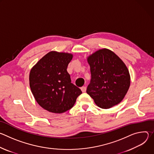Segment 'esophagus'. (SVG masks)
Instances as JSON below:
<instances>
[{"label": "esophagus", "mask_w": 154, "mask_h": 154, "mask_svg": "<svg viewBox=\"0 0 154 154\" xmlns=\"http://www.w3.org/2000/svg\"><path fill=\"white\" fill-rule=\"evenodd\" d=\"M81 90H82V91L83 93H85V92L86 91V86H83V87H82V88H81Z\"/></svg>", "instance_id": "esophagus-1"}]
</instances>
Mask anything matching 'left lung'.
Returning a JSON list of instances; mask_svg holds the SVG:
<instances>
[{"label":"left lung","mask_w":154,"mask_h":154,"mask_svg":"<svg viewBox=\"0 0 154 154\" xmlns=\"http://www.w3.org/2000/svg\"><path fill=\"white\" fill-rule=\"evenodd\" d=\"M91 79L86 93L100 108L108 109L119 103L130 85V75L123 61L113 51L99 49L87 58Z\"/></svg>","instance_id":"left-lung-1"}]
</instances>
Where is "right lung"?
Listing matches in <instances>:
<instances>
[{"label":"right lung","instance_id":"add662e5","mask_svg":"<svg viewBox=\"0 0 154 154\" xmlns=\"http://www.w3.org/2000/svg\"><path fill=\"white\" fill-rule=\"evenodd\" d=\"M69 53L51 51L31 69L29 83L37 103L46 110L63 113L70 109L82 91L71 83L67 71Z\"/></svg>","mask_w":154,"mask_h":154}]
</instances>
